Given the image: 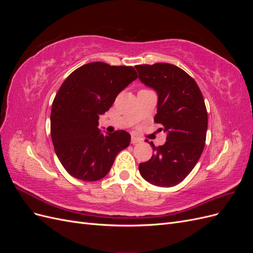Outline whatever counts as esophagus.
Wrapping results in <instances>:
<instances>
[{"label":"esophagus","instance_id":"obj_1","mask_svg":"<svg viewBox=\"0 0 253 253\" xmlns=\"http://www.w3.org/2000/svg\"><path fill=\"white\" fill-rule=\"evenodd\" d=\"M131 142H132L133 144H135V143H138V142H141V139H140V138H138V137H135V136H132V138H131Z\"/></svg>","mask_w":253,"mask_h":253}]
</instances>
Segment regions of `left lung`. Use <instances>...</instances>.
I'll use <instances>...</instances> for the list:
<instances>
[{"mask_svg":"<svg viewBox=\"0 0 253 253\" xmlns=\"http://www.w3.org/2000/svg\"><path fill=\"white\" fill-rule=\"evenodd\" d=\"M139 80L158 95L156 124L167 133V141L155 147L149 162L139 164V172L158 187H174L193 170L205 148L208 114L195 80L169 63L136 65Z\"/></svg>","mask_w":253,"mask_h":253,"instance_id":"obj_1","label":"left lung"}]
</instances>
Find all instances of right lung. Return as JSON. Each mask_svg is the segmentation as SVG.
I'll use <instances>...</instances> for the list:
<instances>
[{
  "label": "right lung",
  "instance_id": "right-lung-1",
  "mask_svg": "<svg viewBox=\"0 0 253 253\" xmlns=\"http://www.w3.org/2000/svg\"><path fill=\"white\" fill-rule=\"evenodd\" d=\"M137 77L132 66L91 62L74 71L60 86L51 105L50 135L61 165L73 177L103 178L118 153L128 147L131 135L126 131L104 135L98 120Z\"/></svg>",
  "mask_w": 253,
  "mask_h": 253
}]
</instances>
